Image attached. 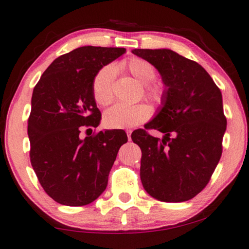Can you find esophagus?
<instances>
[{
	"mask_svg": "<svg viewBox=\"0 0 249 249\" xmlns=\"http://www.w3.org/2000/svg\"><path fill=\"white\" fill-rule=\"evenodd\" d=\"M131 132H132L131 129H127V130H125V134H127L129 141H130V139H131Z\"/></svg>",
	"mask_w": 249,
	"mask_h": 249,
	"instance_id": "1",
	"label": "esophagus"
}]
</instances>
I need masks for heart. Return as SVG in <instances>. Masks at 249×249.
<instances>
[{
    "mask_svg": "<svg viewBox=\"0 0 249 249\" xmlns=\"http://www.w3.org/2000/svg\"><path fill=\"white\" fill-rule=\"evenodd\" d=\"M136 80L144 85L145 95L153 101H160L163 96L164 87L159 81H154L156 70L147 61L141 57H131L122 64ZM114 68L104 67L95 76L93 80V96L95 102L101 107H107L113 101ZM151 110L145 104L124 105L117 104L104 113V124L108 128H132L147 120Z\"/></svg>",
    "mask_w": 249,
    "mask_h": 249,
    "instance_id": "heart-1",
    "label": "heart"
}]
</instances>
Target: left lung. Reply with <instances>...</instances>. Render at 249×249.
<instances>
[{
	"label": "left lung",
	"mask_w": 249,
	"mask_h": 249,
	"mask_svg": "<svg viewBox=\"0 0 249 249\" xmlns=\"http://www.w3.org/2000/svg\"><path fill=\"white\" fill-rule=\"evenodd\" d=\"M161 74L165 90L159 113L131 134L142 149L141 180L146 192L166 203L186 202L205 188L222 154L227 129L222 94L206 70L171 50H132Z\"/></svg>",
	"instance_id": "left-lung-1"
}]
</instances>
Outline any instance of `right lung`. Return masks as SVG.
Returning <instances> with one entry per match:
<instances>
[{"mask_svg": "<svg viewBox=\"0 0 249 249\" xmlns=\"http://www.w3.org/2000/svg\"><path fill=\"white\" fill-rule=\"evenodd\" d=\"M124 52V47H78L54 60L34 88L30 162L45 193L62 205L94 202L107 188L119 148L128 141L120 130L80 138L84 127L96 128L101 121L93 96L95 76Z\"/></svg>", "mask_w": 249, "mask_h": 249, "instance_id": "add662e5", "label": "right lung"}]
</instances>
